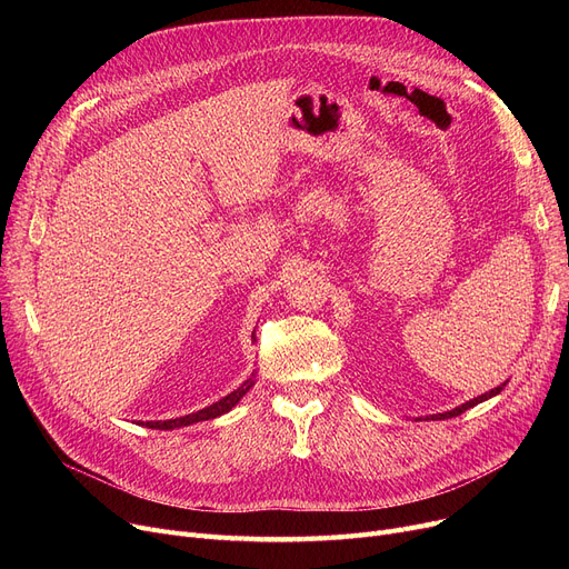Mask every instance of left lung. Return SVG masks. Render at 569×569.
<instances>
[{
	"label": "left lung",
	"instance_id": "obj_1",
	"mask_svg": "<svg viewBox=\"0 0 569 569\" xmlns=\"http://www.w3.org/2000/svg\"><path fill=\"white\" fill-rule=\"evenodd\" d=\"M505 385H507V380H505L502 385L493 387V390L485 392L482 397H477V399H470V401H466V403H461V406H457V408H452V410H445V412H438V415H429V417H427V420H450V417H457V415L466 412L468 408H472V406H477V403H482V401H487V399H491V397L500 395V392H502V387H505Z\"/></svg>",
	"mask_w": 569,
	"mask_h": 569
}]
</instances>
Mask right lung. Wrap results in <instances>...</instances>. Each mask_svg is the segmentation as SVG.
Segmentation results:
<instances>
[{"mask_svg": "<svg viewBox=\"0 0 569 569\" xmlns=\"http://www.w3.org/2000/svg\"><path fill=\"white\" fill-rule=\"evenodd\" d=\"M251 339L256 341V330H253V335H251ZM256 385V371L237 387V390H232L228 397H223V399H219L217 403H212V406H207V408H202V410H196V412H191V415H184V417H174V420H157V422H147L144 427H149V429H161V431H172V429H179V427H189V425H196V422H204V420H214V417H219V415H223V412H228V410H232L239 401H242V397L251 390V387Z\"/></svg>", "mask_w": 569, "mask_h": 569, "instance_id": "1", "label": "right lung"}]
</instances>
